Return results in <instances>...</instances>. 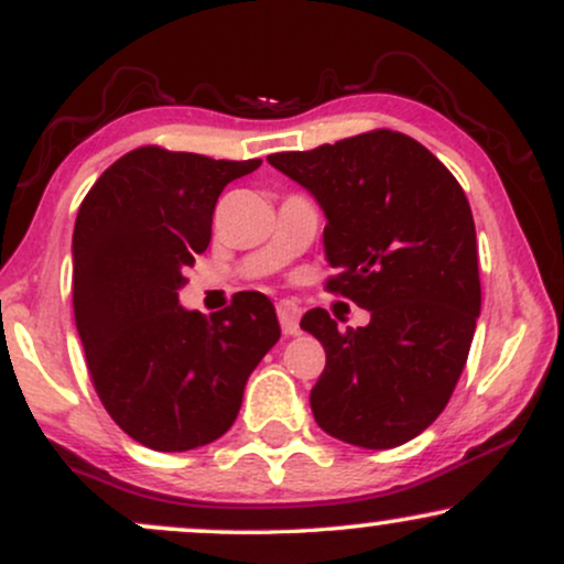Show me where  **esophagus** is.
<instances>
[{
    "label": "esophagus",
    "instance_id": "34e87169",
    "mask_svg": "<svg viewBox=\"0 0 564 564\" xmlns=\"http://www.w3.org/2000/svg\"><path fill=\"white\" fill-rule=\"evenodd\" d=\"M278 321H281V328L286 336L300 334V318H302V307L291 300H281L278 302Z\"/></svg>",
    "mask_w": 564,
    "mask_h": 564
}]
</instances>
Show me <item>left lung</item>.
<instances>
[{
    "label": "left lung",
    "mask_w": 564,
    "mask_h": 564,
    "mask_svg": "<svg viewBox=\"0 0 564 564\" xmlns=\"http://www.w3.org/2000/svg\"><path fill=\"white\" fill-rule=\"evenodd\" d=\"M326 212V291L371 313L341 332L326 310L300 326L326 349L310 392L323 432L360 448H394L448 405L480 315L469 200L443 161L392 129L268 156Z\"/></svg>",
    "instance_id": "1"
}]
</instances>
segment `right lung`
Here are the masks:
<instances>
[{"label": "right lung", "instance_id": "add662e5", "mask_svg": "<svg viewBox=\"0 0 564 564\" xmlns=\"http://www.w3.org/2000/svg\"><path fill=\"white\" fill-rule=\"evenodd\" d=\"M260 159L134 148L84 196L74 225V315L97 398L129 437L193 451L230 430L249 373L281 339L275 307L238 291L215 315L177 291L212 241V215Z\"/></svg>", "mask_w": 564, "mask_h": 564}]
</instances>
